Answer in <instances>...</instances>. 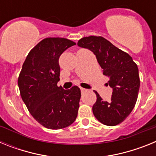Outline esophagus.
Here are the masks:
<instances>
[{
    "label": "esophagus",
    "mask_w": 156,
    "mask_h": 156,
    "mask_svg": "<svg viewBox=\"0 0 156 156\" xmlns=\"http://www.w3.org/2000/svg\"><path fill=\"white\" fill-rule=\"evenodd\" d=\"M80 90H81V91H82V92H84V91H86L87 89H85V88L80 87Z\"/></svg>",
    "instance_id": "obj_1"
}]
</instances>
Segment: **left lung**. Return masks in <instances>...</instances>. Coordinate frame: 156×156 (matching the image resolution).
<instances>
[{
  "label": "left lung",
  "instance_id": "left-lung-1",
  "mask_svg": "<svg viewBox=\"0 0 156 156\" xmlns=\"http://www.w3.org/2000/svg\"><path fill=\"white\" fill-rule=\"evenodd\" d=\"M77 44L96 55L103 74L108 77L106 84L112 88L108 101L95 91L97 101L92 108L95 118L107 126L119 124L130 114L137 101L140 88L137 64L126 52L100 36L83 37Z\"/></svg>",
  "mask_w": 156,
  "mask_h": 156
}]
</instances>
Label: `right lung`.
I'll return each mask as SVG.
<instances>
[{"label": "right lung", "instance_id": "right-lung-1", "mask_svg": "<svg viewBox=\"0 0 156 156\" xmlns=\"http://www.w3.org/2000/svg\"><path fill=\"white\" fill-rule=\"evenodd\" d=\"M76 43L62 37H48L30 52L18 78L20 95L29 112L40 124L51 129L67 127L76 120L80 89L58 87V59Z\"/></svg>", "mask_w": 156, "mask_h": 156}]
</instances>
